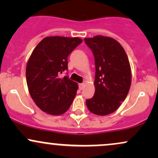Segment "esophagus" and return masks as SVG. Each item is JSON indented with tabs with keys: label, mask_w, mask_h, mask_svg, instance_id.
Segmentation results:
<instances>
[{
	"label": "esophagus",
	"mask_w": 158,
	"mask_h": 158,
	"mask_svg": "<svg viewBox=\"0 0 158 158\" xmlns=\"http://www.w3.org/2000/svg\"><path fill=\"white\" fill-rule=\"evenodd\" d=\"M84 87H85L84 83H81V84L79 85V90H80L84 89Z\"/></svg>",
	"instance_id": "1"
}]
</instances>
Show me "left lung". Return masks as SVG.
Listing matches in <instances>:
<instances>
[{"label":"left lung","mask_w":158,"mask_h":158,"mask_svg":"<svg viewBox=\"0 0 158 158\" xmlns=\"http://www.w3.org/2000/svg\"><path fill=\"white\" fill-rule=\"evenodd\" d=\"M93 51L96 74L93 98L86 100L91 113L106 116L114 113L125 100L131 83V70L125 50L113 38H85Z\"/></svg>","instance_id":"obj_1"}]
</instances>
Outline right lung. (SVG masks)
<instances>
[{
	"label": "right lung",
	"instance_id": "1",
	"mask_svg": "<svg viewBox=\"0 0 158 158\" xmlns=\"http://www.w3.org/2000/svg\"><path fill=\"white\" fill-rule=\"evenodd\" d=\"M82 40L78 37H45L27 61L26 78L29 93L41 110L61 115L71 106L78 84L60 74L68 69V57Z\"/></svg>",
	"mask_w": 158,
	"mask_h": 158
}]
</instances>
